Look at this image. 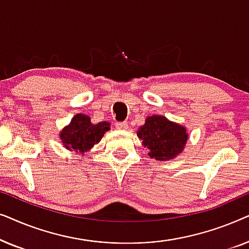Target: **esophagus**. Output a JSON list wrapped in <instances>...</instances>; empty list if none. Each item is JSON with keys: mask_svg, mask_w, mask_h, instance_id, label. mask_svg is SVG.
I'll list each match as a JSON object with an SVG mask.
<instances>
[{"mask_svg": "<svg viewBox=\"0 0 249 249\" xmlns=\"http://www.w3.org/2000/svg\"><path fill=\"white\" fill-rule=\"evenodd\" d=\"M115 127L120 129V130H125V129H128V122L127 121L117 122V124H115Z\"/></svg>", "mask_w": 249, "mask_h": 249, "instance_id": "obj_1", "label": "esophagus"}]
</instances>
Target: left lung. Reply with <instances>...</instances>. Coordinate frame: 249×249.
<instances>
[{
    "instance_id": "obj_1",
    "label": "left lung",
    "mask_w": 249,
    "mask_h": 249,
    "mask_svg": "<svg viewBox=\"0 0 249 249\" xmlns=\"http://www.w3.org/2000/svg\"><path fill=\"white\" fill-rule=\"evenodd\" d=\"M137 136L142 141L144 147L149 149V158L159 161L176 159L188 141L186 128L163 115L146 118L145 124L141 125Z\"/></svg>"
}]
</instances>
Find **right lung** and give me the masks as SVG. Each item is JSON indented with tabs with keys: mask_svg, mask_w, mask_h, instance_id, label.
Segmentation results:
<instances>
[{
	"mask_svg": "<svg viewBox=\"0 0 249 249\" xmlns=\"http://www.w3.org/2000/svg\"><path fill=\"white\" fill-rule=\"evenodd\" d=\"M108 130V122L103 121L94 124H91L89 117L79 113L74 115L70 124L62 129L60 138L67 149L85 154L89 152Z\"/></svg>",
	"mask_w": 249,
	"mask_h": 249,
	"instance_id": "add662e5",
	"label": "right lung"
}]
</instances>
